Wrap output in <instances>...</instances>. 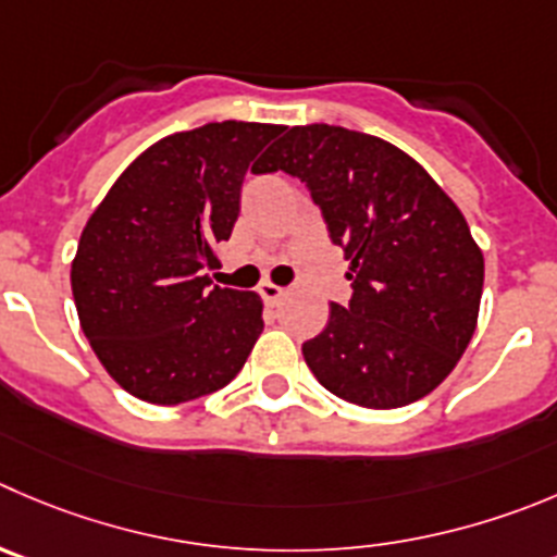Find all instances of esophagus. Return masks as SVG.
<instances>
[{
	"instance_id": "1",
	"label": "esophagus",
	"mask_w": 557,
	"mask_h": 557,
	"mask_svg": "<svg viewBox=\"0 0 557 557\" xmlns=\"http://www.w3.org/2000/svg\"><path fill=\"white\" fill-rule=\"evenodd\" d=\"M259 295H262L264 304H278L284 298V289L273 282H262L259 284Z\"/></svg>"
}]
</instances>
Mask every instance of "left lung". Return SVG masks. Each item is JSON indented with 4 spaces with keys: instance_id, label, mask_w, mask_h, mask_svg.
Wrapping results in <instances>:
<instances>
[{
    "instance_id": "left-lung-1",
    "label": "left lung",
    "mask_w": 557,
    "mask_h": 557,
    "mask_svg": "<svg viewBox=\"0 0 557 557\" xmlns=\"http://www.w3.org/2000/svg\"><path fill=\"white\" fill-rule=\"evenodd\" d=\"M300 177L344 248L352 298L304 358L338 399L394 410L432 394L473 338L484 253L462 210L407 152L338 125L289 128L257 174Z\"/></svg>"
}]
</instances>
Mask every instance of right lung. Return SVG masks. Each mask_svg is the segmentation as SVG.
<instances>
[{"mask_svg":"<svg viewBox=\"0 0 557 557\" xmlns=\"http://www.w3.org/2000/svg\"><path fill=\"white\" fill-rule=\"evenodd\" d=\"M282 125L208 123L147 147L89 215L71 264L78 322L120 388L183 405L224 388L262 333L257 293L210 287L240 188Z\"/></svg>","mask_w":557,"mask_h":557,"instance_id":"add662e5","label":"right lung"}]
</instances>
